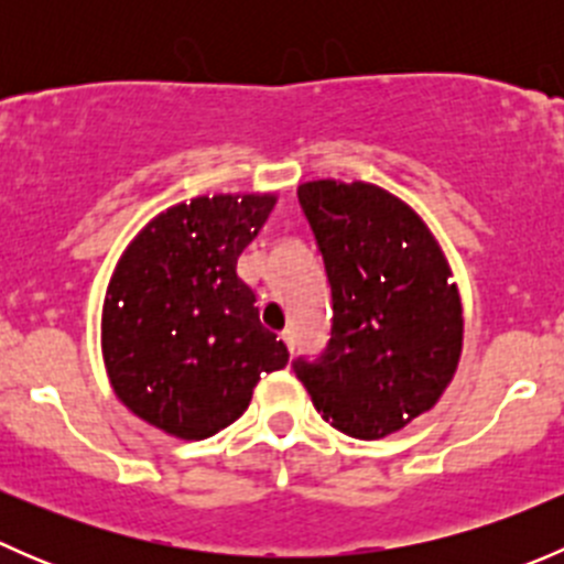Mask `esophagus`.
<instances>
[{"mask_svg": "<svg viewBox=\"0 0 564 564\" xmlns=\"http://www.w3.org/2000/svg\"><path fill=\"white\" fill-rule=\"evenodd\" d=\"M281 338H283V344L289 346V351H294V329L286 327V329H283V333H281Z\"/></svg>", "mask_w": 564, "mask_h": 564, "instance_id": "esophagus-1", "label": "esophagus"}]
</instances>
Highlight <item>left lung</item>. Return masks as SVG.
<instances>
[{
	"instance_id": "left-lung-1",
	"label": "left lung",
	"mask_w": 564,
	"mask_h": 564,
	"mask_svg": "<svg viewBox=\"0 0 564 564\" xmlns=\"http://www.w3.org/2000/svg\"><path fill=\"white\" fill-rule=\"evenodd\" d=\"M333 289V335L294 373L316 412L355 440H382L436 406L456 377L464 308L425 220L371 182L297 187Z\"/></svg>"
}]
</instances>
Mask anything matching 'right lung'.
<instances>
[{
  "instance_id": "right-lung-1",
  "label": "right lung",
  "mask_w": 564,
  "mask_h": 564,
  "mask_svg": "<svg viewBox=\"0 0 564 564\" xmlns=\"http://www.w3.org/2000/svg\"><path fill=\"white\" fill-rule=\"evenodd\" d=\"M275 193H215L163 209L119 256L100 318L113 395L174 440L218 434L289 351L259 322L237 259Z\"/></svg>"
}]
</instances>
